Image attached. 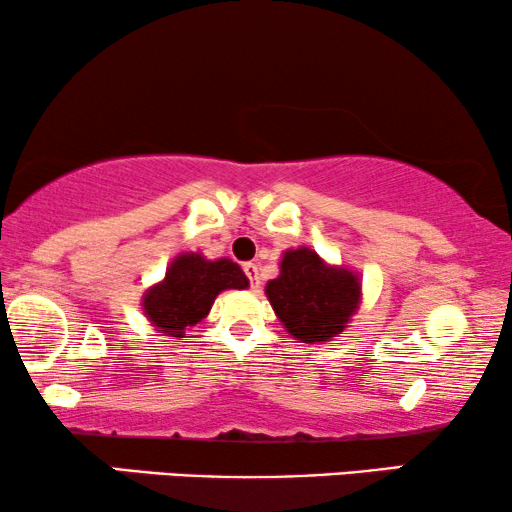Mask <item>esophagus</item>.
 Segmentation results:
<instances>
[{"mask_svg": "<svg viewBox=\"0 0 512 512\" xmlns=\"http://www.w3.org/2000/svg\"><path fill=\"white\" fill-rule=\"evenodd\" d=\"M244 272H247L251 289H254V291L261 289V272H258V265L256 263H244Z\"/></svg>", "mask_w": 512, "mask_h": 512, "instance_id": "1", "label": "esophagus"}]
</instances>
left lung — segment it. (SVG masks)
<instances>
[{
	"instance_id": "left-lung-1",
	"label": "left lung",
	"mask_w": 512,
	"mask_h": 512,
	"mask_svg": "<svg viewBox=\"0 0 512 512\" xmlns=\"http://www.w3.org/2000/svg\"><path fill=\"white\" fill-rule=\"evenodd\" d=\"M277 320L298 343H322L341 334L362 301L360 275L329 265L308 247L287 249L280 275L265 284Z\"/></svg>"
}]
</instances>
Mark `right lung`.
Returning a JSON list of instances; mask_svg holds the SVG:
<instances>
[{
  "mask_svg": "<svg viewBox=\"0 0 512 512\" xmlns=\"http://www.w3.org/2000/svg\"><path fill=\"white\" fill-rule=\"evenodd\" d=\"M249 280L230 258L207 261L202 254H178L162 282L143 294V315L162 336L183 338L209 315L216 296L225 289H247Z\"/></svg>",
  "mask_w": 512,
  "mask_h": 512,
  "instance_id": "1",
  "label": "right lung"
}]
</instances>
